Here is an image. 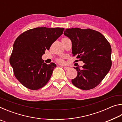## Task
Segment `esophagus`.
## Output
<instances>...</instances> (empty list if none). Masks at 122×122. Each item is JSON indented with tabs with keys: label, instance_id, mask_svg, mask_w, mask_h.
Here are the masks:
<instances>
[{
	"label": "esophagus",
	"instance_id": "esophagus-1",
	"mask_svg": "<svg viewBox=\"0 0 122 122\" xmlns=\"http://www.w3.org/2000/svg\"><path fill=\"white\" fill-rule=\"evenodd\" d=\"M63 68H64V69L65 70V71H67V70H68L69 69V67H64Z\"/></svg>",
	"mask_w": 122,
	"mask_h": 122
}]
</instances>
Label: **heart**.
<instances>
[{
	"instance_id": "1",
	"label": "heart",
	"mask_w": 122,
	"mask_h": 122,
	"mask_svg": "<svg viewBox=\"0 0 122 122\" xmlns=\"http://www.w3.org/2000/svg\"><path fill=\"white\" fill-rule=\"evenodd\" d=\"M61 62H62V61H61Z\"/></svg>"
}]
</instances>
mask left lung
<instances>
[{"instance_id": "left-lung-1", "label": "left lung", "mask_w": 122, "mask_h": 122, "mask_svg": "<svg viewBox=\"0 0 122 122\" xmlns=\"http://www.w3.org/2000/svg\"><path fill=\"white\" fill-rule=\"evenodd\" d=\"M64 35L72 44V54L84 63L74 67L77 76L71 80L76 87L89 90L98 85L111 68V48L104 36L96 30L79 28H67ZM78 60H76V61Z\"/></svg>"}]
</instances>
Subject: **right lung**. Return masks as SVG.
<instances>
[{
    "label": "right lung",
    "mask_w": 122,
    "mask_h": 122,
    "mask_svg": "<svg viewBox=\"0 0 122 122\" xmlns=\"http://www.w3.org/2000/svg\"><path fill=\"white\" fill-rule=\"evenodd\" d=\"M63 30L59 27H37L26 30L16 38L10 63L16 79L27 88L38 90L50 79L56 66L45 63L42 56Z\"/></svg>",
    "instance_id": "add662e5"
}]
</instances>
